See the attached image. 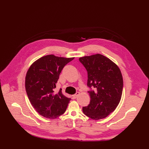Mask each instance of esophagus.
<instances>
[{
    "instance_id": "obj_1",
    "label": "esophagus",
    "mask_w": 149,
    "mask_h": 149,
    "mask_svg": "<svg viewBox=\"0 0 149 149\" xmlns=\"http://www.w3.org/2000/svg\"><path fill=\"white\" fill-rule=\"evenodd\" d=\"M79 94H80V92H77L75 94L73 95V98H76L77 97V96L79 95Z\"/></svg>"
}]
</instances>
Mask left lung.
<instances>
[{
	"mask_svg": "<svg viewBox=\"0 0 149 149\" xmlns=\"http://www.w3.org/2000/svg\"><path fill=\"white\" fill-rule=\"evenodd\" d=\"M79 61L88 72L91 97L89 104L83 107V112L93 120L104 118L120 101L123 89L121 70L110 59L99 54L81 57Z\"/></svg>",
	"mask_w": 149,
	"mask_h": 149,
	"instance_id": "obj_1",
	"label": "left lung"
}]
</instances>
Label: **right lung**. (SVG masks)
Instances as JSON below:
<instances>
[{
	"mask_svg": "<svg viewBox=\"0 0 149 149\" xmlns=\"http://www.w3.org/2000/svg\"><path fill=\"white\" fill-rule=\"evenodd\" d=\"M74 58L48 55L30 66L25 78V89L30 103L36 111L47 118H56L66 110L70 98L55 92L62 69Z\"/></svg>",
	"mask_w": 149,
	"mask_h": 149,
	"instance_id": "1",
	"label": "right lung"
}]
</instances>
